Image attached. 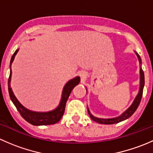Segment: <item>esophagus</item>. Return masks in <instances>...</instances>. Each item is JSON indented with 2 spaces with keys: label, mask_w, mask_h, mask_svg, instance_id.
Segmentation results:
<instances>
[{
  "label": "esophagus",
  "mask_w": 153,
  "mask_h": 153,
  "mask_svg": "<svg viewBox=\"0 0 153 153\" xmlns=\"http://www.w3.org/2000/svg\"><path fill=\"white\" fill-rule=\"evenodd\" d=\"M82 76H83V75H82Z\"/></svg>",
  "instance_id": "obj_1"
}]
</instances>
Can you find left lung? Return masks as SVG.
<instances>
[{
  "label": "left lung",
  "instance_id": "left-lung-1",
  "mask_svg": "<svg viewBox=\"0 0 153 153\" xmlns=\"http://www.w3.org/2000/svg\"><path fill=\"white\" fill-rule=\"evenodd\" d=\"M136 54L137 57L138 58V61H139L140 64L141 63V60L140 56L138 55V54L136 52H135ZM143 86H144V73H143V71L142 70L141 68H140V88H139V92H138V95L135 97V100H134L133 103L132 104V105L129 106L127 109L124 112L123 114H121L120 116L116 117V118H108V119H104V118H98L96 117H94L92 114L89 112V109H88V112H89V115L90 116L91 119L92 121H95V122H98L99 124H117V123H119L121 121H124V120L127 119L129 117L132 116V115H133L134 112H135V110L137 109L138 106H139L140 102H141V98H142L143 95Z\"/></svg>",
  "mask_w": 153,
  "mask_h": 153
}]
</instances>
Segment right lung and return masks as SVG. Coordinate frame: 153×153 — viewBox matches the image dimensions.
<instances>
[{
	"instance_id": "1",
	"label": "right lung",
	"mask_w": 153,
	"mask_h": 153,
	"mask_svg": "<svg viewBox=\"0 0 153 153\" xmlns=\"http://www.w3.org/2000/svg\"><path fill=\"white\" fill-rule=\"evenodd\" d=\"M19 49H17L15 52H14L13 55L12 56L10 61V77H9L8 80V89L9 93H10V96L12 101L15 106H16L18 112H20L21 116L27 121L29 124L35 125V126H40V125H50L58 123V121L61 120L62 118L63 115L65 111V106L67 101L69 98V95H70L71 92L73 89V88L75 86L78 85L80 82V78L79 77H75L73 79L70 80L64 86V89L62 92V95H61V102H60L59 105L58 107L55 108L54 110L49 111V112H34V111H31L29 109H27V108L24 107L18 99L14 95L13 92L12 90V88L10 86V81H11V77H12V70H11V66H12V62L14 61L15 56L16 55L17 52H18Z\"/></svg>"
}]
</instances>
